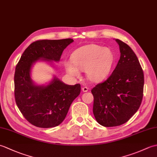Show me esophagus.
I'll list each match as a JSON object with an SVG mask.
<instances>
[{
  "label": "esophagus",
  "mask_w": 157,
  "mask_h": 157,
  "mask_svg": "<svg viewBox=\"0 0 157 157\" xmlns=\"http://www.w3.org/2000/svg\"><path fill=\"white\" fill-rule=\"evenodd\" d=\"M82 91L84 92H86L88 91V88L87 87H83L82 88Z\"/></svg>",
  "instance_id": "34e87169"
}]
</instances>
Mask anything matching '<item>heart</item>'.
I'll list each match as a JSON object with an SVG mask.
<instances>
[{
	"label": "heart",
	"instance_id": "b5f03b06",
	"mask_svg": "<svg viewBox=\"0 0 157 157\" xmlns=\"http://www.w3.org/2000/svg\"><path fill=\"white\" fill-rule=\"evenodd\" d=\"M72 62L65 63L67 73L74 78L80 76L85 71L89 81L97 83L102 81L111 72L115 62V56L109 48L97 44H88L78 48L72 55Z\"/></svg>",
	"mask_w": 157,
	"mask_h": 157
}]
</instances>
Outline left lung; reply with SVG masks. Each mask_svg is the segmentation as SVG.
Listing matches in <instances>:
<instances>
[{
  "label": "left lung",
  "mask_w": 157,
  "mask_h": 157,
  "mask_svg": "<svg viewBox=\"0 0 157 157\" xmlns=\"http://www.w3.org/2000/svg\"><path fill=\"white\" fill-rule=\"evenodd\" d=\"M120 59L111 75L92 90L93 113L105 127L121 125L137 112L144 89V73L134 52L119 39Z\"/></svg>",
  "instance_id": "8db88e82"
}]
</instances>
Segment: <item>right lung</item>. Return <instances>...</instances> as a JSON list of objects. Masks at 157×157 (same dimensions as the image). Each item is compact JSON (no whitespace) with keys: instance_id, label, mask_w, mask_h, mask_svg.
Segmentation results:
<instances>
[{"instance_id":"1","label":"right lung","mask_w":157,"mask_h":157,"mask_svg":"<svg viewBox=\"0 0 157 157\" xmlns=\"http://www.w3.org/2000/svg\"><path fill=\"white\" fill-rule=\"evenodd\" d=\"M73 42L71 38L36 41L25 50L16 66V104L24 117L38 128L61 124L72 102L80 94L81 86L65 84L56 76L48 84L38 85L31 78L32 67L38 61L53 66L52 61L59 62L63 51Z\"/></svg>"}]
</instances>
